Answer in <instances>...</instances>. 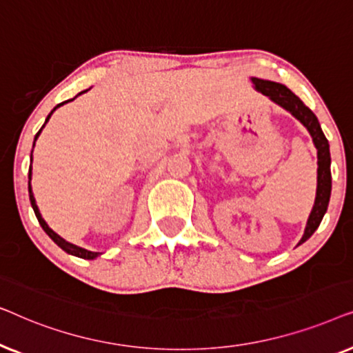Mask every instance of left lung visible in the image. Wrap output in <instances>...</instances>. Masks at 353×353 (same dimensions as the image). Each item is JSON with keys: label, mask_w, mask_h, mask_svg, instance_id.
<instances>
[{"label": "left lung", "mask_w": 353, "mask_h": 353, "mask_svg": "<svg viewBox=\"0 0 353 353\" xmlns=\"http://www.w3.org/2000/svg\"><path fill=\"white\" fill-rule=\"evenodd\" d=\"M250 81H252L254 88L270 98L274 104L281 105L284 110H288L289 114L294 115L299 122H301L303 127L308 130L310 133L312 141L316 148V157H318V170H316V197L315 204H313V209L310 212V216L307 220L305 231H303V236L301 243H305V241L310 238V236L315 233L318 226H320L323 216H325L327 210V204H330L331 197V154H330V143L323 133L320 127V122H318L316 115L312 112L310 109L307 108L305 104L302 103L301 98L292 93L288 86L283 83H276V81L272 80H262L257 79V77H250Z\"/></svg>", "instance_id": "obj_1"}]
</instances>
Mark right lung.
Here are the masks:
<instances>
[{
  "mask_svg": "<svg viewBox=\"0 0 353 353\" xmlns=\"http://www.w3.org/2000/svg\"><path fill=\"white\" fill-rule=\"evenodd\" d=\"M85 91H88V90H85ZM85 91H81V93H79L77 96H80V94H83ZM75 96V98H77ZM75 98H72V99H69V101H74ZM69 101H64V103H61V104H57L54 109L51 110L50 114H48V117H46V120H45V125L48 123V120L51 119V115H52V112H54V110L57 109V108H61V105H64L65 103H69ZM45 125H43V127L38 130V133L35 134V139H33V148H35V141L38 139V137H40V133H41V130L45 128ZM33 152V151H32ZM30 161H32V156H30ZM30 181H32V163H30V168H28V196H30V204H32V207H33V212H35V215H37V219H38V221H40V225H41V228L45 230V233L50 236V238L54 241V243L59 245V248L64 250V252H67V254H70V255H75V257H80V259H86V260H93V259H96V257H99V252H91V250H86V249H83V248H79V245H75V244H72V243H69V241H65L64 238H61L59 234L57 233H54V231H52L50 226H48V223L45 220H43V216H41V214H40V209H38V205H37V201H35V197H33V191H32V185H30Z\"/></svg>",
  "mask_w": 353,
  "mask_h": 353,
  "instance_id": "add662e5",
  "label": "right lung"
}]
</instances>
